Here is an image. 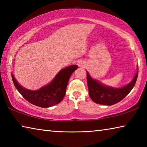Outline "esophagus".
Returning a JSON list of instances; mask_svg holds the SVG:
<instances>
[{
    "mask_svg": "<svg viewBox=\"0 0 147 147\" xmlns=\"http://www.w3.org/2000/svg\"><path fill=\"white\" fill-rule=\"evenodd\" d=\"M78 65L79 66H81V63H78Z\"/></svg>",
    "mask_w": 147,
    "mask_h": 147,
    "instance_id": "1",
    "label": "esophagus"
}]
</instances>
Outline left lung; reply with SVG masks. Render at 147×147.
<instances>
[{
    "instance_id": "8db88e82",
    "label": "left lung",
    "mask_w": 147,
    "mask_h": 147,
    "mask_svg": "<svg viewBox=\"0 0 147 147\" xmlns=\"http://www.w3.org/2000/svg\"><path fill=\"white\" fill-rule=\"evenodd\" d=\"M138 76V71L128 85L120 88H114L103 85L96 80L92 78L88 72H87V82L89 96L91 100L96 104L107 106L113 105L128 95L135 86Z\"/></svg>"
}]
</instances>
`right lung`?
Segmentation results:
<instances>
[{
  "label": "right lung",
  "mask_w": 147,
  "mask_h": 147,
  "mask_svg": "<svg viewBox=\"0 0 147 147\" xmlns=\"http://www.w3.org/2000/svg\"><path fill=\"white\" fill-rule=\"evenodd\" d=\"M77 68L78 66L73 65L61 69L49 84L36 91L23 88L17 82L12 74L11 77L16 88L27 101L41 108H49L62 100L65 94L69 80Z\"/></svg>",
  "instance_id": "add662e5"
}]
</instances>
